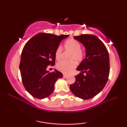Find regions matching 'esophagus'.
<instances>
[{
	"label": "esophagus",
	"mask_w": 127,
	"mask_h": 127,
	"mask_svg": "<svg viewBox=\"0 0 127 127\" xmlns=\"http://www.w3.org/2000/svg\"><path fill=\"white\" fill-rule=\"evenodd\" d=\"M68 76V75H67V74H63V77H64V78H67Z\"/></svg>",
	"instance_id": "1"
}]
</instances>
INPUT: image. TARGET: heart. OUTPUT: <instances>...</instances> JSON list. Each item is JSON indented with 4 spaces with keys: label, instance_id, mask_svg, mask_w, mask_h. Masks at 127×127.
I'll list each match as a JSON object with an SVG mask.
<instances>
[{
    "label": "heart",
    "instance_id": "heart-1",
    "mask_svg": "<svg viewBox=\"0 0 127 127\" xmlns=\"http://www.w3.org/2000/svg\"><path fill=\"white\" fill-rule=\"evenodd\" d=\"M64 48L65 51L70 52L68 55V59L73 60L58 63L57 64V68L61 72L68 73L75 67L76 64L73 60L76 62H81L84 59V52L81 50V45L80 42L74 39H69L65 42L64 44ZM55 59L60 60L62 57V49L59 47L56 49L55 52Z\"/></svg>",
    "mask_w": 127,
    "mask_h": 127
}]
</instances>
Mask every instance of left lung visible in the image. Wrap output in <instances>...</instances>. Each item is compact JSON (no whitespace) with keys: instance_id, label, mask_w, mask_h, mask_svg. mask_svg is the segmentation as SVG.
I'll return each instance as SVG.
<instances>
[{"instance_id":"1","label":"left lung","mask_w":127,"mask_h":127,"mask_svg":"<svg viewBox=\"0 0 127 127\" xmlns=\"http://www.w3.org/2000/svg\"><path fill=\"white\" fill-rule=\"evenodd\" d=\"M85 48V58L76 70L81 73L70 86L74 95L88 100L100 93L108 81L110 72L109 55L104 43L93 34H81L74 37ZM85 73V75L83 73Z\"/></svg>"}]
</instances>
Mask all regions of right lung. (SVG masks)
Instances as JSON below:
<instances>
[{"label":"right lung","mask_w":127,"mask_h":127,"mask_svg":"<svg viewBox=\"0 0 127 127\" xmlns=\"http://www.w3.org/2000/svg\"><path fill=\"white\" fill-rule=\"evenodd\" d=\"M68 36L39 33L26 43L19 68L23 85L33 97L39 99L49 97L54 90L57 80L63 78L57 70L50 73L46 68L55 65V51L62 40Z\"/></svg>","instance_id":"right-lung-1"}]
</instances>
